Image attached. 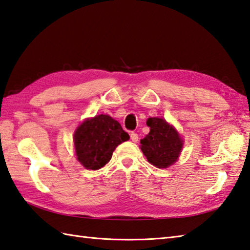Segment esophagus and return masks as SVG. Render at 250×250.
Segmentation results:
<instances>
[{"label": "esophagus", "instance_id": "obj_1", "mask_svg": "<svg viewBox=\"0 0 250 250\" xmlns=\"http://www.w3.org/2000/svg\"><path fill=\"white\" fill-rule=\"evenodd\" d=\"M130 137H131V141L134 143L139 141V135H137V133H135V132H132V133L130 134Z\"/></svg>", "mask_w": 250, "mask_h": 250}]
</instances>
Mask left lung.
I'll return each mask as SVG.
<instances>
[{"instance_id": "1", "label": "left lung", "mask_w": 250, "mask_h": 250, "mask_svg": "<svg viewBox=\"0 0 250 250\" xmlns=\"http://www.w3.org/2000/svg\"><path fill=\"white\" fill-rule=\"evenodd\" d=\"M146 124L150 131L141 140L143 153L152 166L159 168L171 167L182 152L183 139L177 130L162 118H148Z\"/></svg>"}]
</instances>
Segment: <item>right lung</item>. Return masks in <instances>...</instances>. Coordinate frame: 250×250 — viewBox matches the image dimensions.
Masks as SVG:
<instances>
[{
  "label": "right lung",
  "instance_id": "1",
  "mask_svg": "<svg viewBox=\"0 0 250 250\" xmlns=\"http://www.w3.org/2000/svg\"><path fill=\"white\" fill-rule=\"evenodd\" d=\"M129 139L119 122L110 116L88 118L74 133L77 160L88 169H99L109 162L116 147Z\"/></svg>",
  "mask_w": 250,
  "mask_h": 250
}]
</instances>
